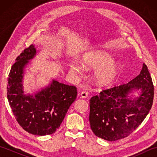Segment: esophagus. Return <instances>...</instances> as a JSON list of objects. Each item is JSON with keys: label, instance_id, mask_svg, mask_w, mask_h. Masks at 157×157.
<instances>
[{"label": "esophagus", "instance_id": "34e87169", "mask_svg": "<svg viewBox=\"0 0 157 157\" xmlns=\"http://www.w3.org/2000/svg\"><path fill=\"white\" fill-rule=\"evenodd\" d=\"M81 97L83 98H87L88 97V93L86 92V91H83L81 92Z\"/></svg>", "mask_w": 157, "mask_h": 157}]
</instances>
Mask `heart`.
<instances>
[{
	"mask_svg": "<svg viewBox=\"0 0 157 157\" xmlns=\"http://www.w3.org/2000/svg\"><path fill=\"white\" fill-rule=\"evenodd\" d=\"M82 65L86 69H95L93 81L100 87L111 85L121 69V64L115 61L111 55L100 50L86 53L83 56ZM69 68L73 73H81V67L75 63H70Z\"/></svg>",
	"mask_w": 157,
	"mask_h": 157,
	"instance_id": "heart-1",
	"label": "heart"
}]
</instances>
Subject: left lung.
Instances as JSON below:
<instances>
[{"mask_svg":"<svg viewBox=\"0 0 157 157\" xmlns=\"http://www.w3.org/2000/svg\"><path fill=\"white\" fill-rule=\"evenodd\" d=\"M139 92L138 97L129 93ZM154 86L148 67L127 84L106 89L90 100L89 121L94 134L108 141L128 136L141 124L151 110Z\"/></svg>","mask_w":157,"mask_h":157,"instance_id":"obj_1","label":"left lung"}]
</instances>
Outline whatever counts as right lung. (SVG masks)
Listing matches in <instances>:
<instances>
[{"instance_id":"obj_1","label":"right lung","mask_w":157,"mask_h":157,"mask_svg":"<svg viewBox=\"0 0 157 157\" xmlns=\"http://www.w3.org/2000/svg\"><path fill=\"white\" fill-rule=\"evenodd\" d=\"M36 53L32 44L17 57L9 74L7 98L17 121L23 129L34 135L46 136L52 134L59 128L78 92L74 86L52 79L48 86L34 94H25V68Z\"/></svg>"}]
</instances>
